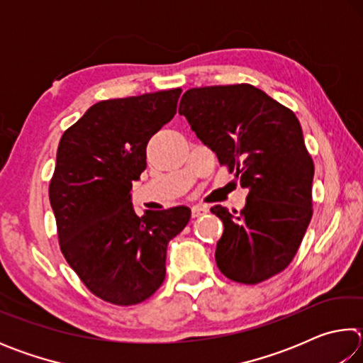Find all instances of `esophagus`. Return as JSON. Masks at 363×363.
Instances as JSON below:
<instances>
[{"mask_svg":"<svg viewBox=\"0 0 363 363\" xmlns=\"http://www.w3.org/2000/svg\"><path fill=\"white\" fill-rule=\"evenodd\" d=\"M206 213H208V208L206 206H200V205L192 206V218L203 216V214H206Z\"/></svg>","mask_w":363,"mask_h":363,"instance_id":"1","label":"esophagus"}]
</instances>
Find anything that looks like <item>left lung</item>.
I'll return each mask as SVG.
<instances>
[{
    "label": "left lung",
    "mask_w": 363,
    "mask_h": 363,
    "mask_svg": "<svg viewBox=\"0 0 363 363\" xmlns=\"http://www.w3.org/2000/svg\"><path fill=\"white\" fill-rule=\"evenodd\" d=\"M179 115L248 189L237 216L211 208L224 224L214 255L219 270L245 285L280 274L296 256L314 211V162L296 115L247 83L189 89Z\"/></svg>",
    "instance_id": "left-lung-1"
}]
</instances>
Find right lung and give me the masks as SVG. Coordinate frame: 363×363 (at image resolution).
Wrapping results in <instances>:
<instances>
[{
  "label": "right lung",
  "mask_w": 363,
  "mask_h": 363,
  "mask_svg": "<svg viewBox=\"0 0 363 363\" xmlns=\"http://www.w3.org/2000/svg\"><path fill=\"white\" fill-rule=\"evenodd\" d=\"M181 88L94 104L65 130L49 182L59 247L84 286L116 306L150 298L167 274V247L190 219L187 206L131 205L147 168V143L173 118Z\"/></svg>",
  "instance_id": "obj_1"
}]
</instances>
